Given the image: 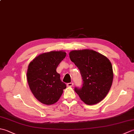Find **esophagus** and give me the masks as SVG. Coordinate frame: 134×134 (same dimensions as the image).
I'll use <instances>...</instances> for the list:
<instances>
[{"label": "esophagus", "instance_id": "1", "mask_svg": "<svg viewBox=\"0 0 134 134\" xmlns=\"http://www.w3.org/2000/svg\"><path fill=\"white\" fill-rule=\"evenodd\" d=\"M73 85H74V83H72V82H70V83H68L67 84V86L68 87H71L73 86Z\"/></svg>", "mask_w": 134, "mask_h": 134}]
</instances>
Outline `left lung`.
Listing matches in <instances>:
<instances>
[{
  "label": "left lung",
  "instance_id": "8db88e82",
  "mask_svg": "<svg viewBox=\"0 0 134 134\" xmlns=\"http://www.w3.org/2000/svg\"><path fill=\"white\" fill-rule=\"evenodd\" d=\"M70 58L80 71L83 81L75 92L85 104L94 105L103 99L112 84L113 74L111 63L107 57L90 49L72 51Z\"/></svg>",
  "mask_w": 134,
  "mask_h": 134
}]
</instances>
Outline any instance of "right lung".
<instances>
[{
	"label": "right lung",
	"instance_id": "right-lung-1",
	"mask_svg": "<svg viewBox=\"0 0 134 134\" xmlns=\"http://www.w3.org/2000/svg\"><path fill=\"white\" fill-rule=\"evenodd\" d=\"M66 53L51 51L41 54L28 66L27 79L33 95L41 103L51 105L60 97L66 85L60 79L56 69Z\"/></svg>",
	"mask_w": 134,
	"mask_h": 134
}]
</instances>
